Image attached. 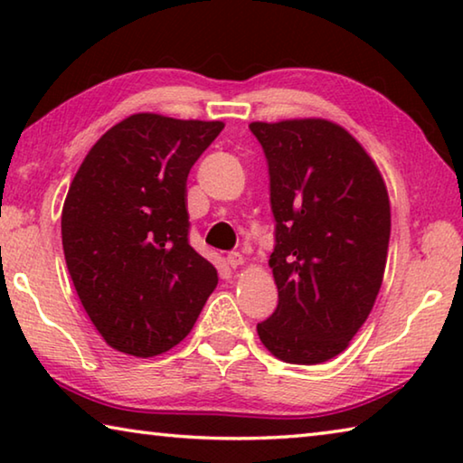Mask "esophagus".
Instances as JSON below:
<instances>
[{
  "instance_id": "1",
  "label": "esophagus",
  "mask_w": 463,
  "mask_h": 463,
  "mask_svg": "<svg viewBox=\"0 0 463 463\" xmlns=\"http://www.w3.org/2000/svg\"><path fill=\"white\" fill-rule=\"evenodd\" d=\"M226 263H229L231 268L237 269L242 263H245V257H242L241 253H229V257H226Z\"/></svg>"
}]
</instances>
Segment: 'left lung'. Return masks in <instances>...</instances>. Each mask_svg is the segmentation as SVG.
Returning a JSON list of instances; mask_svg holds the SVG:
<instances>
[{"label": "left lung", "mask_w": 463, "mask_h": 463, "mask_svg": "<svg viewBox=\"0 0 463 463\" xmlns=\"http://www.w3.org/2000/svg\"><path fill=\"white\" fill-rule=\"evenodd\" d=\"M269 165L278 308L257 325L271 355L315 365L349 347L382 288L390 198L378 165L326 118L250 122Z\"/></svg>", "instance_id": "obj_1"}]
</instances>
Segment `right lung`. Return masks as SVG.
Listing matches in <instances>:
<instances>
[{
    "instance_id": "obj_1",
    "label": "right lung",
    "mask_w": 463,
    "mask_h": 463,
    "mask_svg": "<svg viewBox=\"0 0 463 463\" xmlns=\"http://www.w3.org/2000/svg\"><path fill=\"white\" fill-rule=\"evenodd\" d=\"M221 120L138 112L90 148L61 214L77 296L109 347L155 357L182 343L218 284L187 242V174Z\"/></svg>"
}]
</instances>
